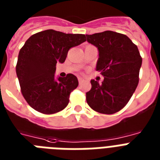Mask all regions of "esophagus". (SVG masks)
Masks as SVG:
<instances>
[{
  "label": "esophagus",
  "instance_id": "esophagus-1",
  "mask_svg": "<svg viewBox=\"0 0 160 160\" xmlns=\"http://www.w3.org/2000/svg\"><path fill=\"white\" fill-rule=\"evenodd\" d=\"M78 82H79V84H82L84 82V80L82 78H78Z\"/></svg>",
  "mask_w": 160,
  "mask_h": 160
}]
</instances>
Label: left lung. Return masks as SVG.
<instances>
[{"mask_svg":"<svg viewBox=\"0 0 160 160\" xmlns=\"http://www.w3.org/2000/svg\"><path fill=\"white\" fill-rule=\"evenodd\" d=\"M86 36L87 41L98 48L96 70L104 77L102 83L91 80L87 102L99 113L113 114L122 109L135 92L142 58L137 46L125 34L107 30Z\"/></svg>","mask_w":160,"mask_h":160,"instance_id":"1","label":"left lung"}]
</instances>
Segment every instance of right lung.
Returning a JSON list of instances; mask_svg holds the SVG:
<instances>
[{
	"label": "right lung",
	"instance_id": "obj_1",
	"mask_svg": "<svg viewBox=\"0 0 160 160\" xmlns=\"http://www.w3.org/2000/svg\"><path fill=\"white\" fill-rule=\"evenodd\" d=\"M86 41L85 34H65L47 29L33 34L20 50L16 74L28 104L44 114L62 111L78 86L75 75L55 78L56 64L62 63L69 48Z\"/></svg>",
	"mask_w": 160,
	"mask_h": 160
}]
</instances>
